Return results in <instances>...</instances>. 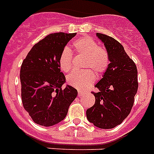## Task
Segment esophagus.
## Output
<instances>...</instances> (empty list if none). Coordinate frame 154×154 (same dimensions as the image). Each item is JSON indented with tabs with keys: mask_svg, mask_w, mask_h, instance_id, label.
Returning a JSON list of instances; mask_svg holds the SVG:
<instances>
[{
	"mask_svg": "<svg viewBox=\"0 0 154 154\" xmlns=\"http://www.w3.org/2000/svg\"><path fill=\"white\" fill-rule=\"evenodd\" d=\"M84 93V92H81V91H78V96L79 97H81V96H83Z\"/></svg>",
	"mask_w": 154,
	"mask_h": 154,
	"instance_id": "1",
	"label": "esophagus"
}]
</instances>
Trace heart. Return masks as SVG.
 <instances>
[{
    "label": "heart",
    "instance_id": "obj_1",
    "mask_svg": "<svg viewBox=\"0 0 154 154\" xmlns=\"http://www.w3.org/2000/svg\"><path fill=\"white\" fill-rule=\"evenodd\" d=\"M76 54L85 56L84 67L87 70L74 71L67 77V83L77 89H84L95 81L96 75L92 69L98 74H102L109 66V55L106 48L100 47L97 41L90 37L84 36L73 43ZM59 65L63 72L72 70L73 55L68 48H64L59 57Z\"/></svg>",
    "mask_w": 154,
    "mask_h": 154
}]
</instances>
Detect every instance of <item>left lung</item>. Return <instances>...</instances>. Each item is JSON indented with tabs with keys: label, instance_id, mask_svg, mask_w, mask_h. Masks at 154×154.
I'll return each instance as SVG.
<instances>
[{
	"label": "left lung",
	"instance_id": "1",
	"mask_svg": "<svg viewBox=\"0 0 154 154\" xmlns=\"http://www.w3.org/2000/svg\"><path fill=\"white\" fill-rule=\"evenodd\" d=\"M106 46L110 63L103 78L95 85L97 92L93 106L86 115L90 122L102 129H111L122 123L130 114L138 89L137 68L124 48L111 36L97 33Z\"/></svg>",
	"mask_w": 154,
	"mask_h": 154
}]
</instances>
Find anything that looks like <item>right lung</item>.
I'll list each match as a JSON object with an SVG mask.
<instances>
[{
  "instance_id": "obj_1",
  "label": "right lung",
  "mask_w": 154,
  "mask_h": 154,
  "mask_svg": "<svg viewBox=\"0 0 154 154\" xmlns=\"http://www.w3.org/2000/svg\"><path fill=\"white\" fill-rule=\"evenodd\" d=\"M76 33L57 32L36 43L22 63L21 97L25 110L35 123L50 127L64 119L78 92L67 85L61 72L60 54Z\"/></svg>"
}]
</instances>
